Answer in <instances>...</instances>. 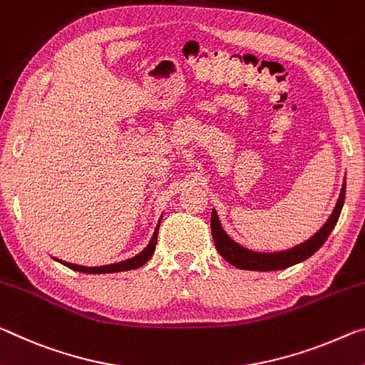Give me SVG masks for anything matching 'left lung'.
<instances>
[{"label": "left lung", "instance_id": "obj_1", "mask_svg": "<svg viewBox=\"0 0 365 365\" xmlns=\"http://www.w3.org/2000/svg\"><path fill=\"white\" fill-rule=\"evenodd\" d=\"M344 195H346V178L343 182V187H341V193L336 201V206H334L333 212L329 214L327 222L322 225V229L312 235L309 240L302 242V244L289 248V250L271 252V253L255 252V250H250V248L242 247L240 244H237V242L230 239L227 232L222 229L216 210H212L211 232H212L214 244H216L219 255H221L225 262L234 264L235 268L250 269V271H277V269L289 268V266L297 264L300 262H304V259L310 258L318 248L325 244L328 235L331 234V230L334 229V225H336L339 219L341 210H343V205H344Z\"/></svg>", "mask_w": 365, "mask_h": 365}]
</instances>
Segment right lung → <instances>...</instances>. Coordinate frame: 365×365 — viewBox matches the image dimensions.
<instances>
[{"mask_svg": "<svg viewBox=\"0 0 365 365\" xmlns=\"http://www.w3.org/2000/svg\"><path fill=\"white\" fill-rule=\"evenodd\" d=\"M162 219V216H160ZM160 219L158 225H155L154 229V234L151 237V240H149V244L146 245L143 252L138 253L133 258L128 259H123V262H118V263H112V264H103V266H83V264H74V263H68V262H63V259H58L53 257L55 262L61 263L68 266L69 269H74V271H79V273H86V274H107V273H120V271H130V269H136L143 266L144 263L149 262V258L153 257V253L155 250V244H158V234H159V225H160Z\"/></svg>", "mask_w": 365, "mask_h": 365, "instance_id": "obj_1", "label": "right lung"}]
</instances>
